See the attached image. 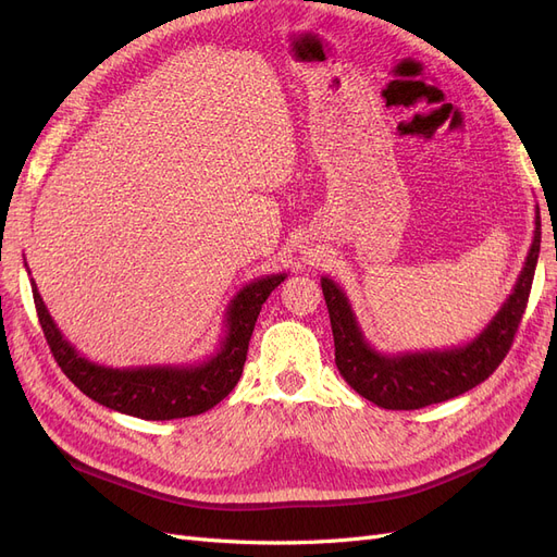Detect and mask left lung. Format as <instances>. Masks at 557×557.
<instances>
[{
    "mask_svg": "<svg viewBox=\"0 0 557 557\" xmlns=\"http://www.w3.org/2000/svg\"><path fill=\"white\" fill-rule=\"evenodd\" d=\"M539 246H542V215L536 207L532 246L511 295L474 339L444 350H416L397 352V356L393 352L391 356V352L372 348L364 339L346 293L332 278H320L334 334V362L344 381L376 407L393 411L423 409L483 383L507 358L513 344L532 290Z\"/></svg>",
    "mask_w": 557,
    "mask_h": 557,
    "instance_id": "obj_1",
    "label": "left lung"
}]
</instances>
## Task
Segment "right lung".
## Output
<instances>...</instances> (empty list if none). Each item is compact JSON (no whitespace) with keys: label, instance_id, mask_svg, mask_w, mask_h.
<instances>
[{"label":"right lung","instance_id":"obj_1","mask_svg":"<svg viewBox=\"0 0 557 557\" xmlns=\"http://www.w3.org/2000/svg\"><path fill=\"white\" fill-rule=\"evenodd\" d=\"M285 276L288 274L260 276L230 299L223 339L213 356L195 364L148 367H107L81 356L48 313L37 283L29 281L50 352L83 395L117 413L144 420H174L205 413L234 391L244 372L248 342L260 309Z\"/></svg>","mask_w":557,"mask_h":557}]
</instances>
